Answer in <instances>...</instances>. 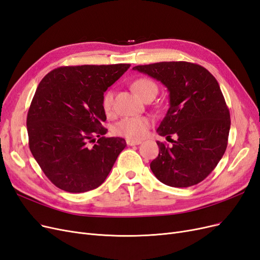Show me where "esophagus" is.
Returning a JSON list of instances; mask_svg holds the SVG:
<instances>
[{
  "instance_id": "34e87169",
  "label": "esophagus",
  "mask_w": 260,
  "mask_h": 260,
  "mask_svg": "<svg viewBox=\"0 0 260 260\" xmlns=\"http://www.w3.org/2000/svg\"><path fill=\"white\" fill-rule=\"evenodd\" d=\"M126 144L128 146H137L140 145L141 141L140 140H133V139H126Z\"/></svg>"
}]
</instances>
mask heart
<instances>
[{"label":"heart","instance_id":"obj_1","mask_svg":"<svg viewBox=\"0 0 260 260\" xmlns=\"http://www.w3.org/2000/svg\"><path fill=\"white\" fill-rule=\"evenodd\" d=\"M133 89L142 98L145 99L149 95H156L157 93V85L155 83L148 78H140L133 82L132 84ZM102 105L104 110L108 113L112 110L113 106V91L112 90H106L103 99ZM151 126V121H150L146 116H126V118L121 119L119 122H116L113 127L112 132L113 134L121 137H125L127 139L137 140L144 138L147 133Z\"/></svg>","mask_w":260,"mask_h":260}]
</instances>
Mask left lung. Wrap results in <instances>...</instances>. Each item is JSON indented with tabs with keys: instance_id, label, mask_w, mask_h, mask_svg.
Here are the masks:
<instances>
[{
	"instance_id": "8db88e82",
	"label": "left lung",
	"mask_w": 260,
	"mask_h": 260,
	"mask_svg": "<svg viewBox=\"0 0 260 260\" xmlns=\"http://www.w3.org/2000/svg\"><path fill=\"white\" fill-rule=\"evenodd\" d=\"M167 87L170 108L156 132L171 139L169 147L157 141L158 155L150 163L164 185L186 188L204 180L227 149L230 113L218 82L204 67L187 61L136 66Z\"/></svg>"
}]
</instances>
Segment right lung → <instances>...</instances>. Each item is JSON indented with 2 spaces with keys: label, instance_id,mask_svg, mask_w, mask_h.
Instances as JSON below:
<instances>
[{
  "label": "right lung",
  "instance_id": "1",
  "mask_svg": "<svg viewBox=\"0 0 260 260\" xmlns=\"http://www.w3.org/2000/svg\"><path fill=\"white\" fill-rule=\"evenodd\" d=\"M129 67H60L40 82L27 116L29 148L57 188L71 193L96 189L126 146L123 138L104 136L102 99Z\"/></svg>",
  "mask_w": 260,
  "mask_h": 260
}]
</instances>
